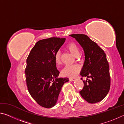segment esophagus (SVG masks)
<instances>
[{"label":"esophagus","mask_w":124,"mask_h":124,"mask_svg":"<svg viewBox=\"0 0 124 124\" xmlns=\"http://www.w3.org/2000/svg\"><path fill=\"white\" fill-rule=\"evenodd\" d=\"M75 78H70L69 79V80H70V81H75Z\"/></svg>","instance_id":"obj_1"}]
</instances>
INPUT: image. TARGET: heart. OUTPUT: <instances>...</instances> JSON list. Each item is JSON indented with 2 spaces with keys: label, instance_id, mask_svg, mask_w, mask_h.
Here are the masks:
<instances>
[{
  "label": "heart",
  "instance_id": "obj_1",
  "mask_svg": "<svg viewBox=\"0 0 124 124\" xmlns=\"http://www.w3.org/2000/svg\"><path fill=\"white\" fill-rule=\"evenodd\" d=\"M67 49L75 57H78L79 55V48L75 43H70L67 46ZM54 61L56 64H61V54L58 51L54 55ZM80 70V67L78 64L69 65L66 66L62 70V75L66 77H74L79 73Z\"/></svg>",
  "mask_w": 124,
  "mask_h": 124
}]
</instances>
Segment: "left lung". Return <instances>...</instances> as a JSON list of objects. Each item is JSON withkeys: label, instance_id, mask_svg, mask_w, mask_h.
Masks as SVG:
<instances>
[{"label": "left lung", "instance_id": "1", "mask_svg": "<svg viewBox=\"0 0 124 124\" xmlns=\"http://www.w3.org/2000/svg\"><path fill=\"white\" fill-rule=\"evenodd\" d=\"M70 36L75 39L84 51L85 61L80 74L91 78L83 80L84 86L80 93L90 103L101 101L108 94L110 85L109 67L106 54L86 35L73 34Z\"/></svg>", "mask_w": 124, "mask_h": 124}]
</instances>
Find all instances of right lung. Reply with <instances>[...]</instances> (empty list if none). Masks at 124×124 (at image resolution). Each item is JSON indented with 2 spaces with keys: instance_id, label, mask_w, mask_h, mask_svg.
I'll return each instance as SVG.
<instances>
[{
  "instance_id": "right-lung-1",
  "label": "right lung",
  "mask_w": 124,
  "mask_h": 124,
  "mask_svg": "<svg viewBox=\"0 0 124 124\" xmlns=\"http://www.w3.org/2000/svg\"><path fill=\"white\" fill-rule=\"evenodd\" d=\"M66 39L50 38L37 42L27 59L26 83L31 96L46 108L57 103L59 94L68 78H58L54 55Z\"/></svg>"
}]
</instances>
